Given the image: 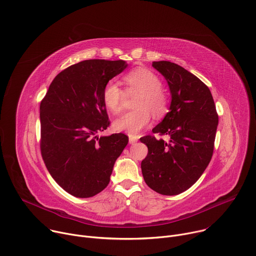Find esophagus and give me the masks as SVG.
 <instances>
[{"label":"esophagus","mask_w":256,"mask_h":256,"mask_svg":"<svg viewBox=\"0 0 256 256\" xmlns=\"http://www.w3.org/2000/svg\"><path fill=\"white\" fill-rule=\"evenodd\" d=\"M137 140H138V138L136 136H129V144H133L137 142Z\"/></svg>","instance_id":"esophagus-1"}]
</instances>
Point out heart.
<instances>
[{"label": "heart", "mask_w": 256, "mask_h": 256, "mask_svg": "<svg viewBox=\"0 0 256 256\" xmlns=\"http://www.w3.org/2000/svg\"><path fill=\"white\" fill-rule=\"evenodd\" d=\"M130 94H138L134 108L114 122V128L131 136L137 135L150 122V112L162 116L168 108V98L162 90L158 76L146 68H137L123 77ZM124 92L115 80H110L102 90V102L108 110L117 114L122 110Z\"/></svg>", "instance_id": "1"}]
</instances>
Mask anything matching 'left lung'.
Listing matches in <instances>:
<instances>
[{"mask_svg":"<svg viewBox=\"0 0 256 256\" xmlns=\"http://www.w3.org/2000/svg\"><path fill=\"white\" fill-rule=\"evenodd\" d=\"M166 80L172 102L170 112L154 133L168 135V142L148 135L140 139L148 148L141 162L146 183L162 195H177L189 189L208 166L214 146L218 116L206 85L183 67L152 62Z\"/></svg>","mask_w":256,"mask_h":256,"instance_id":"left-lung-1","label":"left lung"}]
</instances>
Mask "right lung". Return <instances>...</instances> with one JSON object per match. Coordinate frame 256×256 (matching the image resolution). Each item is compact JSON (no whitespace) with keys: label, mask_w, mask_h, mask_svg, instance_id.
Listing matches in <instances>:
<instances>
[{"label":"right lung","mask_w":256,"mask_h":256,"mask_svg":"<svg viewBox=\"0 0 256 256\" xmlns=\"http://www.w3.org/2000/svg\"><path fill=\"white\" fill-rule=\"evenodd\" d=\"M127 64L85 60L54 77L40 106V152L48 173L65 191L92 197L110 182L128 144L123 133L98 137L110 126L102 90Z\"/></svg>","instance_id":"1"}]
</instances>
